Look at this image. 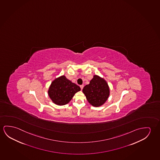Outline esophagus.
I'll return each instance as SVG.
<instances>
[{
  "label": "esophagus",
  "instance_id": "esophagus-1",
  "mask_svg": "<svg viewBox=\"0 0 160 160\" xmlns=\"http://www.w3.org/2000/svg\"><path fill=\"white\" fill-rule=\"evenodd\" d=\"M80 88H81V90H82V89H83V88H84V85H80Z\"/></svg>",
  "mask_w": 160,
  "mask_h": 160
}]
</instances>
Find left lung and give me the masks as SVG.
<instances>
[{
  "instance_id": "left-lung-1",
  "label": "left lung",
  "mask_w": 160,
  "mask_h": 160,
  "mask_svg": "<svg viewBox=\"0 0 160 160\" xmlns=\"http://www.w3.org/2000/svg\"><path fill=\"white\" fill-rule=\"evenodd\" d=\"M82 92L89 103L94 107L102 106L110 95L108 84L105 79L97 75H93L89 84L84 86Z\"/></svg>"
}]
</instances>
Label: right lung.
<instances>
[{
    "label": "right lung",
    "instance_id": "right-lung-1",
    "mask_svg": "<svg viewBox=\"0 0 160 160\" xmlns=\"http://www.w3.org/2000/svg\"><path fill=\"white\" fill-rule=\"evenodd\" d=\"M80 88L62 75L52 81L48 90V95L53 103L65 105L69 103Z\"/></svg>",
    "mask_w": 160,
    "mask_h": 160
}]
</instances>
